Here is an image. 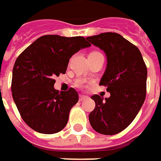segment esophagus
I'll return each instance as SVG.
<instances>
[{
  "label": "esophagus",
  "mask_w": 161,
  "mask_h": 161,
  "mask_svg": "<svg viewBox=\"0 0 161 161\" xmlns=\"http://www.w3.org/2000/svg\"><path fill=\"white\" fill-rule=\"evenodd\" d=\"M87 99V97L85 96V95H80V98H79V101H85Z\"/></svg>",
  "instance_id": "34e87169"
}]
</instances>
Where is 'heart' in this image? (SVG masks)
I'll list each match as a JSON object with an SVG mask.
<instances>
[{
	"mask_svg": "<svg viewBox=\"0 0 161 161\" xmlns=\"http://www.w3.org/2000/svg\"><path fill=\"white\" fill-rule=\"evenodd\" d=\"M93 53H97V52H93Z\"/></svg>",
	"mask_w": 161,
	"mask_h": 161,
	"instance_id": "heart-1",
	"label": "heart"
}]
</instances>
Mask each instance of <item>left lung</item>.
Listing matches in <instances>:
<instances>
[{
    "instance_id": "8db88e82",
    "label": "left lung",
    "mask_w": 161,
    "mask_h": 161,
    "mask_svg": "<svg viewBox=\"0 0 161 161\" xmlns=\"http://www.w3.org/2000/svg\"><path fill=\"white\" fill-rule=\"evenodd\" d=\"M86 40L104 51L108 64L100 81L109 98L91 97L95 108L89 114L97 133L114 135L126 129L141 110L147 93V69L137 47L117 33H102Z\"/></svg>"
}]
</instances>
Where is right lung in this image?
<instances>
[{
	"label": "right lung",
	"mask_w": 161,
	"mask_h": 161,
	"mask_svg": "<svg viewBox=\"0 0 161 161\" xmlns=\"http://www.w3.org/2000/svg\"><path fill=\"white\" fill-rule=\"evenodd\" d=\"M91 46L82 36L43 35L18 56L13 68L11 90L26 124L36 132L52 134L64 128L69 112L78 102L73 87L54 89V77L67 71L69 59Z\"/></svg>",
	"instance_id": "1"
}]
</instances>
